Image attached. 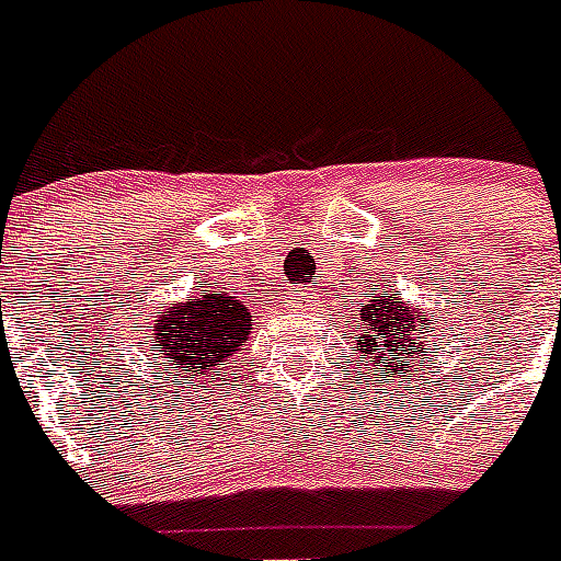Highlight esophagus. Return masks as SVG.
<instances>
[{"mask_svg": "<svg viewBox=\"0 0 561 561\" xmlns=\"http://www.w3.org/2000/svg\"><path fill=\"white\" fill-rule=\"evenodd\" d=\"M288 302H290V308H306L308 294H306V290H290Z\"/></svg>", "mask_w": 561, "mask_h": 561, "instance_id": "esophagus-1", "label": "esophagus"}]
</instances>
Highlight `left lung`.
Listing matches in <instances>:
<instances>
[{
	"instance_id": "obj_1",
	"label": "left lung",
	"mask_w": 561,
	"mask_h": 561,
	"mask_svg": "<svg viewBox=\"0 0 561 561\" xmlns=\"http://www.w3.org/2000/svg\"><path fill=\"white\" fill-rule=\"evenodd\" d=\"M360 334L355 355H367L373 358V367L396 378L399 373H410V364L419 367V355L425 346V329L427 317L422 308H410L401 302L399 294L390 297H375L367 306H360ZM416 373V369H413Z\"/></svg>"
}]
</instances>
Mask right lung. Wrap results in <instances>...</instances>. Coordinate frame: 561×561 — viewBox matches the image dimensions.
Here are the masks:
<instances>
[{
    "label": "right lung",
    "mask_w": 561,
    "mask_h": 561,
    "mask_svg": "<svg viewBox=\"0 0 561 561\" xmlns=\"http://www.w3.org/2000/svg\"><path fill=\"white\" fill-rule=\"evenodd\" d=\"M153 350L169 355L171 369H180V378L206 375L220 367L238 346H244L250 334V308L241 299L227 294H203L194 302H178L162 308L160 320L151 325Z\"/></svg>",
    "instance_id": "obj_1"
}]
</instances>
